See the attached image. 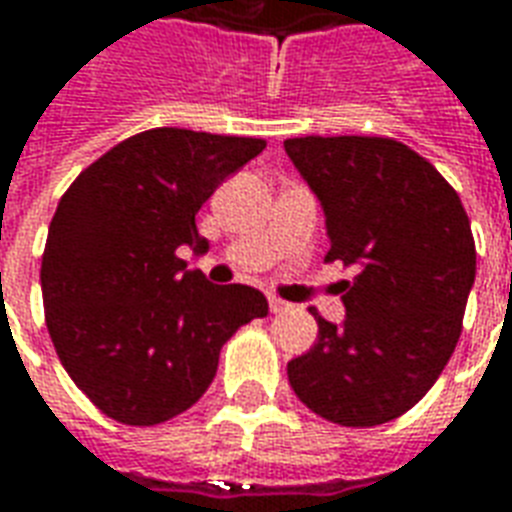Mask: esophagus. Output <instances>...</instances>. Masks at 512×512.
I'll return each instance as SVG.
<instances>
[{"label":"esophagus","instance_id":"obj_1","mask_svg":"<svg viewBox=\"0 0 512 512\" xmlns=\"http://www.w3.org/2000/svg\"><path fill=\"white\" fill-rule=\"evenodd\" d=\"M268 310L274 312V315H279V312H288L290 304L288 301L277 299V296H268Z\"/></svg>","mask_w":512,"mask_h":512}]
</instances>
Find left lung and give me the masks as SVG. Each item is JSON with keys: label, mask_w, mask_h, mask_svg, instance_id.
Masks as SVG:
<instances>
[{"label": "left lung", "mask_w": 512, "mask_h": 512, "mask_svg": "<svg viewBox=\"0 0 512 512\" xmlns=\"http://www.w3.org/2000/svg\"><path fill=\"white\" fill-rule=\"evenodd\" d=\"M285 153L321 200L332 249L356 266L345 321L288 362L307 408L345 428L406 414L436 384L461 337L474 285L472 227L439 169L386 136H299Z\"/></svg>", "instance_id": "obj_1"}]
</instances>
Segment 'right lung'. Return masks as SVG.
Returning <instances> with one entry per match:
<instances>
[{
	"mask_svg": "<svg viewBox=\"0 0 512 512\" xmlns=\"http://www.w3.org/2000/svg\"><path fill=\"white\" fill-rule=\"evenodd\" d=\"M252 136L150 128L93 161L49 224L40 288L73 384L123 425H158L211 386L219 351L266 318L249 285H211L178 249L208 241L194 216L224 178L263 153Z\"/></svg>",
	"mask_w": 512,
	"mask_h": 512,
	"instance_id": "obj_1",
	"label": "right lung"
}]
</instances>
